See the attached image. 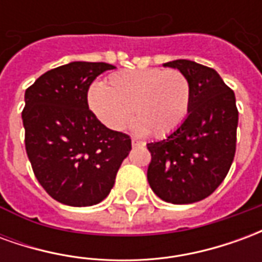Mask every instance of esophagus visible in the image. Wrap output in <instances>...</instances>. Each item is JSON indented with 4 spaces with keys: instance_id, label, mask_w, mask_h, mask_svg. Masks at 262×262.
I'll return each instance as SVG.
<instances>
[{
    "instance_id": "1",
    "label": "esophagus",
    "mask_w": 262,
    "mask_h": 262,
    "mask_svg": "<svg viewBox=\"0 0 262 262\" xmlns=\"http://www.w3.org/2000/svg\"><path fill=\"white\" fill-rule=\"evenodd\" d=\"M132 146H133V147H137V146H143V143L137 142V140H132Z\"/></svg>"
}]
</instances>
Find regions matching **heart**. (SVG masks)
Listing matches in <instances>:
<instances>
[{"instance_id":"obj_1","label":"heart","mask_w":262,"mask_h":262,"mask_svg":"<svg viewBox=\"0 0 262 262\" xmlns=\"http://www.w3.org/2000/svg\"><path fill=\"white\" fill-rule=\"evenodd\" d=\"M86 99L94 115L112 130H122L133 111V130L164 137L188 118L192 88L177 70H125L109 75L105 85H91Z\"/></svg>"}]
</instances>
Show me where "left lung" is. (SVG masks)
Returning a JSON list of instances; mask_svg holds the SVG:
<instances>
[{"label":"left lung","instance_id":"8db88e82","mask_svg":"<svg viewBox=\"0 0 262 262\" xmlns=\"http://www.w3.org/2000/svg\"><path fill=\"white\" fill-rule=\"evenodd\" d=\"M163 66L189 80L192 102L180 129L147 144V181L160 199L187 205L208 198L230 170L238 123L236 97L210 67L184 59Z\"/></svg>","mask_w":262,"mask_h":262}]
</instances>
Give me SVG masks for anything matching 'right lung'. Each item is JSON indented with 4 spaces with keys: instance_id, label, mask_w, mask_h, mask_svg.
<instances>
[{
    "instance_id": "1",
    "label": "right lung",
    "mask_w": 262,
    "mask_h": 262,
    "mask_svg": "<svg viewBox=\"0 0 262 262\" xmlns=\"http://www.w3.org/2000/svg\"><path fill=\"white\" fill-rule=\"evenodd\" d=\"M108 63L73 61L40 75L25 92V147L45 191L69 206L102 202L132 150L130 137L108 129L88 108L92 81Z\"/></svg>"
}]
</instances>
